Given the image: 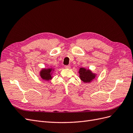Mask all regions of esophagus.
Segmentation results:
<instances>
[{
    "label": "esophagus",
    "mask_w": 133,
    "mask_h": 133,
    "mask_svg": "<svg viewBox=\"0 0 133 133\" xmlns=\"http://www.w3.org/2000/svg\"><path fill=\"white\" fill-rule=\"evenodd\" d=\"M64 68H66V69H69V68H70V66L69 65H65V66H64Z\"/></svg>",
    "instance_id": "1"
}]
</instances>
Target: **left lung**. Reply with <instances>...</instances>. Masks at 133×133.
Masks as SVG:
<instances>
[{"instance_id": "1", "label": "left lung", "mask_w": 133, "mask_h": 133, "mask_svg": "<svg viewBox=\"0 0 133 133\" xmlns=\"http://www.w3.org/2000/svg\"><path fill=\"white\" fill-rule=\"evenodd\" d=\"M79 73L80 74V79L84 82L89 83L92 79L95 78L94 74H92L90 70H86L83 68L79 69Z\"/></svg>"}]
</instances>
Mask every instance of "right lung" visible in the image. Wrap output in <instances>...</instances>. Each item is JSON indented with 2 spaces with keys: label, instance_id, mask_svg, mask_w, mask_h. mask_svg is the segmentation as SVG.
<instances>
[{
  "label": "right lung",
  "instance_id": "obj_1",
  "mask_svg": "<svg viewBox=\"0 0 133 133\" xmlns=\"http://www.w3.org/2000/svg\"><path fill=\"white\" fill-rule=\"evenodd\" d=\"M51 69H43L41 72V76L42 79L46 80H49V79H51Z\"/></svg>",
  "mask_w": 133,
  "mask_h": 133
}]
</instances>
